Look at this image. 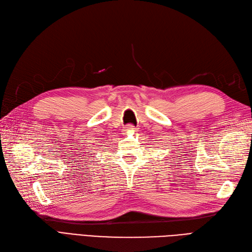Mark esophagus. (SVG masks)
I'll return each mask as SVG.
<instances>
[{"label":"esophagus","instance_id":"obj_1","mask_svg":"<svg viewBox=\"0 0 252 252\" xmlns=\"http://www.w3.org/2000/svg\"><path fill=\"white\" fill-rule=\"evenodd\" d=\"M126 132H134V131H135V126H133V125H127V126H126Z\"/></svg>","mask_w":252,"mask_h":252}]
</instances>
